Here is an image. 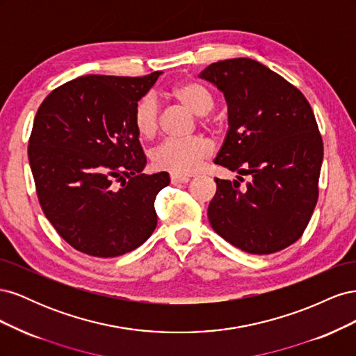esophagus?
I'll use <instances>...</instances> for the list:
<instances>
[{
	"instance_id": "obj_1",
	"label": "esophagus",
	"mask_w": 356,
	"mask_h": 356,
	"mask_svg": "<svg viewBox=\"0 0 356 356\" xmlns=\"http://www.w3.org/2000/svg\"><path fill=\"white\" fill-rule=\"evenodd\" d=\"M188 177H186V175H175V174H172L170 175V182L172 184H182V182H188Z\"/></svg>"
}]
</instances>
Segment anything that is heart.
Segmentation results:
<instances>
[{"mask_svg":"<svg viewBox=\"0 0 356 356\" xmlns=\"http://www.w3.org/2000/svg\"><path fill=\"white\" fill-rule=\"evenodd\" d=\"M170 95L188 111L196 115L209 114L215 99L208 88L199 81L187 80L178 83ZM200 123L207 126L208 118L200 117ZM134 126L139 136L153 138L160 126L159 104L154 96L145 95L139 99L134 110ZM212 153V145L207 138L193 136L187 139H166L153 152V163L156 168L172 172L175 175H188L195 172L202 161Z\"/></svg>","mask_w":356,"mask_h":356,"instance_id":"1","label":"heart"}]
</instances>
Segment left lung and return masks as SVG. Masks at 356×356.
Masks as SVG:
<instances>
[{"label": "left lung", "mask_w": 356, "mask_h": 356, "mask_svg": "<svg viewBox=\"0 0 356 356\" xmlns=\"http://www.w3.org/2000/svg\"><path fill=\"white\" fill-rule=\"evenodd\" d=\"M199 77L217 86L229 106L215 163L250 177L243 187L215 178L212 229L245 252L281 251L301 238L318 202L324 145L312 106L296 86L250 58L211 63Z\"/></svg>", "instance_id": "obj_1"}]
</instances>
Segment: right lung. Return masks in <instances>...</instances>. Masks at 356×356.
<instances>
[{"label":"right lung","mask_w":356,"mask_h":356,"mask_svg":"<svg viewBox=\"0 0 356 356\" xmlns=\"http://www.w3.org/2000/svg\"><path fill=\"white\" fill-rule=\"evenodd\" d=\"M160 74L83 75L53 90L35 114L28 157L41 209L80 252L123 255L156 229L154 200L170 179L143 174L134 110Z\"/></svg>","instance_id":"1"}]
</instances>
